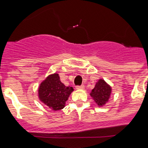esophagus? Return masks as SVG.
Listing matches in <instances>:
<instances>
[{"label":"esophagus","instance_id":"obj_1","mask_svg":"<svg viewBox=\"0 0 148 148\" xmlns=\"http://www.w3.org/2000/svg\"><path fill=\"white\" fill-rule=\"evenodd\" d=\"M84 88V85H80V86H76V89H83Z\"/></svg>","mask_w":148,"mask_h":148}]
</instances>
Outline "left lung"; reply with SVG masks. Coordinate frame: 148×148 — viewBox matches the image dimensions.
Segmentation results:
<instances>
[{
    "instance_id": "8db88e82",
    "label": "left lung",
    "mask_w": 148,
    "mask_h": 148,
    "mask_svg": "<svg viewBox=\"0 0 148 148\" xmlns=\"http://www.w3.org/2000/svg\"><path fill=\"white\" fill-rule=\"evenodd\" d=\"M112 92V88L103 79H99L95 85V88L90 93L91 97L94 99L98 106L104 105L110 99Z\"/></svg>"
}]
</instances>
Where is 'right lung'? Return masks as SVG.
<instances>
[{
    "instance_id": "obj_1",
    "label": "right lung",
    "mask_w": 148,
    "mask_h": 148,
    "mask_svg": "<svg viewBox=\"0 0 148 148\" xmlns=\"http://www.w3.org/2000/svg\"><path fill=\"white\" fill-rule=\"evenodd\" d=\"M74 90L71 86H66L60 81L59 74L55 73L46 77L38 88V97L43 103L53 110H60L65 106L66 101Z\"/></svg>"
}]
</instances>
